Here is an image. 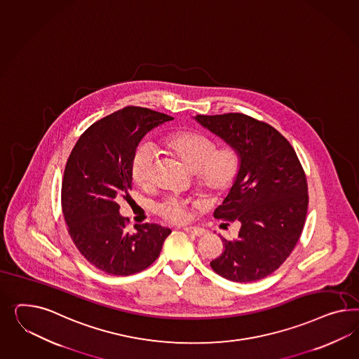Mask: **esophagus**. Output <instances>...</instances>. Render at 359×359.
<instances>
[{"mask_svg":"<svg viewBox=\"0 0 359 359\" xmlns=\"http://www.w3.org/2000/svg\"><path fill=\"white\" fill-rule=\"evenodd\" d=\"M184 231H186L187 233H190V235L198 236V237H201V236H203L205 233V231L203 228H198V226H186Z\"/></svg>","mask_w":359,"mask_h":359,"instance_id":"obj_1","label":"esophagus"}]
</instances>
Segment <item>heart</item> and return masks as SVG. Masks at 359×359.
I'll return each mask as SVG.
<instances>
[{
  "label": "heart",
  "instance_id": "obj_1",
  "mask_svg": "<svg viewBox=\"0 0 359 359\" xmlns=\"http://www.w3.org/2000/svg\"><path fill=\"white\" fill-rule=\"evenodd\" d=\"M165 154L193 172L195 186L210 198L226 194L233 186L240 172V156L231 147L216 148V143L205 133L196 130H175L160 139ZM156 158L149 145H139L133 151L130 172L133 182L148 189L154 182ZM157 214L173 223H184L189 208L184 202L166 199L157 205Z\"/></svg>",
  "mask_w": 359,
  "mask_h": 359
}]
</instances>
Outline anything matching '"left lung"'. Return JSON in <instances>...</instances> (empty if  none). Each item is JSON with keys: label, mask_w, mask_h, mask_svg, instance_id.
<instances>
[{"label": "left lung", "mask_w": 359, "mask_h": 359, "mask_svg": "<svg viewBox=\"0 0 359 359\" xmlns=\"http://www.w3.org/2000/svg\"><path fill=\"white\" fill-rule=\"evenodd\" d=\"M195 121L231 145L241 163L214 212L215 219L238 222V237L222 238L224 252L210 265L233 282L267 277L291 255L306 223L308 186L302 164L282 133L249 115H196Z\"/></svg>", "instance_id": "8db88e82"}]
</instances>
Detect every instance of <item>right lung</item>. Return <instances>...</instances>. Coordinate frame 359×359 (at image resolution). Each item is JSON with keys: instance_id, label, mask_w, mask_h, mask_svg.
<instances>
[{"instance_id": "1", "label": "right lung", "mask_w": 359, "mask_h": 359, "mask_svg": "<svg viewBox=\"0 0 359 359\" xmlns=\"http://www.w3.org/2000/svg\"><path fill=\"white\" fill-rule=\"evenodd\" d=\"M166 114L127 106L82 133L65 165L62 215L82 256L111 276H131L151 266L172 233L158 224L126 232L118 201L133 187L131 157L144 135L172 121Z\"/></svg>"}]
</instances>
